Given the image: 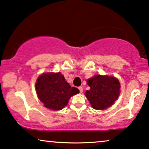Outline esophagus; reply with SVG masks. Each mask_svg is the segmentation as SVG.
I'll return each instance as SVG.
<instances>
[{
    "mask_svg": "<svg viewBox=\"0 0 149 149\" xmlns=\"http://www.w3.org/2000/svg\"><path fill=\"white\" fill-rule=\"evenodd\" d=\"M78 89L80 90V93H82V92H83V88H82V86H79V87H78Z\"/></svg>",
    "mask_w": 149,
    "mask_h": 149,
    "instance_id": "34e87169",
    "label": "esophagus"
}]
</instances>
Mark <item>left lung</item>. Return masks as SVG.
I'll use <instances>...</instances> for the list:
<instances>
[{
  "mask_svg": "<svg viewBox=\"0 0 149 149\" xmlns=\"http://www.w3.org/2000/svg\"><path fill=\"white\" fill-rule=\"evenodd\" d=\"M87 84L90 90L85 93L92 107L97 110H104L111 106L120 95V84L115 77L95 75L88 79Z\"/></svg>",
  "mask_w": 149,
  "mask_h": 149,
  "instance_id": "left-lung-1",
  "label": "left lung"
}]
</instances>
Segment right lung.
<instances>
[{
	"label": "right lung",
	"mask_w": 149,
	"mask_h": 149,
	"mask_svg": "<svg viewBox=\"0 0 149 149\" xmlns=\"http://www.w3.org/2000/svg\"><path fill=\"white\" fill-rule=\"evenodd\" d=\"M36 89L45 107L54 111L63 109L71 97L80 92L77 88L71 87L60 72L43 73L37 79Z\"/></svg>",
	"instance_id": "1"
}]
</instances>
